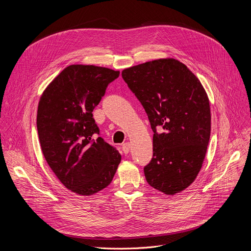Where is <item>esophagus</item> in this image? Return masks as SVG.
<instances>
[{
	"instance_id": "esophagus-1",
	"label": "esophagus",
	"mask_w": 251,
	"mask_h": 251,
	"mask_svg": "<svg viewBox=\"0 0 251 251\" xmlns=\"http://www.w3.org/2000/svg\"><path fill=\"white\" fill-rule=\"evenodd\" d=\"M122 150L125 154L129 153V151H130V144H129V143H124V144L122 145Z\"/></svg>"
}]
</instances>
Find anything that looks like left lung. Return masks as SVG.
Masks as SVG:
<instances>
[{
  "instance_id": "obj_1",
  "label": "left lung",
  "mask_w": 251,
  "mask_h": 251,
  "mask_svg": "<svg viewBox=\"0 0 251 251\" xmlns=\"http://www.w3.org/2000/svg\"><path fill=\"white\" fill-rule=\"evenodd\" d=\"M122 77L148 115L153 158L144 168L148 184L173 196L186 190L201 169L210 136V107L199 78L175 58L147 61Z\"/></svg>"
}]
</instances>
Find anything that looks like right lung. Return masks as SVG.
<instances>
[{
    "label": "right lung",
    "mask_w": 251,
    "mask_h": 251,
    "mask_svg": "<svg viewBox=\"0 0 251 251\" xmlns=\"http://www.w3.org/2000/svg\"><path fill=\"white\" fill-rule=\"evenodd\" d=\"M107 67L73 64L43 92L37 128L44 157L60 183L80 196L94 195L113 180L119 152L99 134L93 109L119 76Z\"/></svg>",
    "instance_id": "right-lung-1"
}]
</instances>
